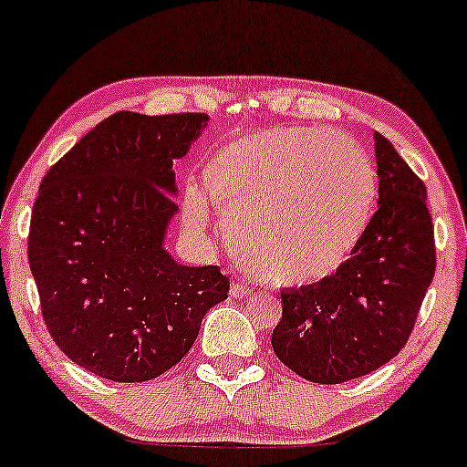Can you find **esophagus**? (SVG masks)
Returning a JSON list of instances; mask_svg holds the SVG:
<instances>
[{"instance_id": "obj_1", "label": "esophagus", "mask_w": 467, "mask_h": 467, "mask_svg": "<svg viewBox=\"0 0 467 467\" xmlns=\"http://www.w3.org/2000/svg\"><path fill=\"white\" fill-rule=\"evenodd\" d=\"M253 294V287L248 285V283H244V281H235L234 285H232V296L234 298H238V300H242V298H248V296Z\"/></svg>"}]
</instances>
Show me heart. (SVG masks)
<instances>
[{"mask_svg":"<svg viewBox=\"0 0 467 467\" xmlns=\"http://www.w3.org/2000/svg\"><path fill=\"white\" fill-rule=\"evenodd\" d=\"M203 184L225 216L240 262L270 285H308L335 275L365 235L378 197L362 148L332 129L257 130L205 161ZM184 219L202 229L210 208L195 186Z\"/></svg>","mask_w":467,"mask_h":467,"instance_id":"b5f03b06","label":"heart"}]
</instances>
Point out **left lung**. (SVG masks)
Here are the masks:
<instances>
[{
	"mask_svg": "<svg viewBox=\"0 0 467 467\" xmlns=\"http://www.w3.org/2000/svg\"><path fill=\"white\" fill-rule=\"evenodd\" d=\"M379 199L352 257L335 275L281 292L272 349L315 384H341L401 352L435 275L427 189L375 132Z\"/></svg>",
	"mask_w": 467,
	"mask_h": 467,
	"instance_id": "obj_1",
	"label": "left lung"
}]
</instances>
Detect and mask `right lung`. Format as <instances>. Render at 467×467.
Returning a JSON list of instances; mask_svg holds the SVG:
<instances>
[{
  "label": "right lung",
  "mask_w": 467,
  "mask_h": 467,
  "mask_svg": "<svg viewBox=\"0 0 467 467\" xmlns=\"http://www.w3.org/2000/svg\"><path fill=\"white\" fill-rule=\"evenodd\" d=\"M205 119L118 111L40 182L27 257L42 319L72 362L105 379L132 384L169 371L229 294L219 265H180L162 248L178 210L173 161Z\"/></svg>",
  "instance_id": "right-lung-1"
}]
</instances>
